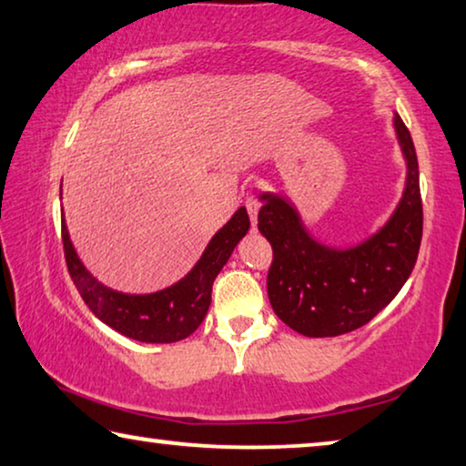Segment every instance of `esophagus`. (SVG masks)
Returning <instances> with one entry per match:
<instances>
[{
  "instance_id": "1",
  "label": "esophagus",
  "mask_w": 466,
  "mask_h": 466,
  "mask_svg": "<svg viewBox=\"0 0 466 466\" xmlns=\"http://www.w3.org/2000/svg\"><path fill=\"white\" fill-rule=\"evenodd\" d=\"M245 205H247V211H248L250 224H253V228H255V226H257V216H259V209H261V203L257 201L255 197H248L247 201H245Z\"/></svg>"
}]
</instances>
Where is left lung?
<instances>
[{"label": "left lung", "mask_w": 466, "mask_h": 466, "mask_svg": "<svg viewBox=\"0 0 466 466\" xmlns=\"http://www.w3.org/2000/svg\"><path fill=\"white\" fill-rule=\"evenodd\" d=\"M406 178L394 211L357 245L329 247L302 224L288 197L261 193L259 232L273 248L268 297L288 328L309 338L346 334L371 321L400 292L423 234L419 164L410 132L394 114Z\"/></svg>", "instance_id": "left-lung-1"}]
</instances>
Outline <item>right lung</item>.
<instances>
[{
	"mask_svg": "<svg viewBox=\"0 0 466 466\" xmlns=\"http://www.w3.org/2000/svg\"><path fill=\"white\" fill-rule=\"evenodd\" d=\"M248 228V213L240 207L228 224L213 234L201 259L187 276L151 294L117 292L101 284L80 261L66 219H62V242L72 282L97 319L138 342L169 344L188 338L201 326L211 305L213 279L230 259L236 245L245 238Z\"/></svg>",
	"mask_w": 466,
	"mask_h": 466,
	"instance_id": "right-lung-1",
	"label": "right lung"
}]
</instances>
